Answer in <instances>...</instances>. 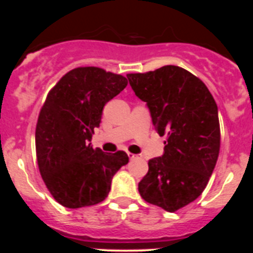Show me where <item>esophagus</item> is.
Here are the masks:
<instances>
[{
  "instance_id": "34e87169",
  "label": "esophagus",
  "mask_w": 253,
  "mask_h": 253,
  "mask_svg": "<svg viewBox=\"0 0 253 253\" xmlns=\"http://www.w3.org/2000/svg\"><path fill=\"white\" fill-rule=\"evenodd\" d=\"M128 156L130 160H137V158H139V156L138 154H134V153H130V152H128Z\"/></svg>"
}]
</instances>
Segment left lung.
I'll use <instances>...</instances> for the list:
<instances>
[{
    "mask_svg": "<svg viewBox=\"0 0 253 253\" xmlns=\"http://www.w3.org/2000/svg\"><path fill=\"white\" fill-rule=\"evenodd\" d=\"M165 140L138 185L147 203L173 213L202 195L220 149L218 106L204 82L177 66L126 75Z\"/></svg>",
    "mask_w": 253,
    "mask_h": 253,
    "instance_id": "obj_1",
    "label": "left lung"
}]
</instances>
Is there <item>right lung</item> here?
I'll list each match as a JSON object with an SVG mask.
<instances>
[{
	"label": "right lung",
	"instance_id": "add662e5",
	"mask_svg": "<svg viewBox=\"0 0 253 253\" xmlns=\"http://www.w3.org/2000/svg\"><path fill=\"white\" fill-rule=\"evenodd\" d=\"M126 84L122 75L77 67L46 95L35 130L37 160L46 189L60 205L77 209L104 202L113 176L129 162L124 151L105 153L88 143L105 104Z\"/></svg>",
	"mask_w": 253,
	"mask_h": 253
}]
</instances>
